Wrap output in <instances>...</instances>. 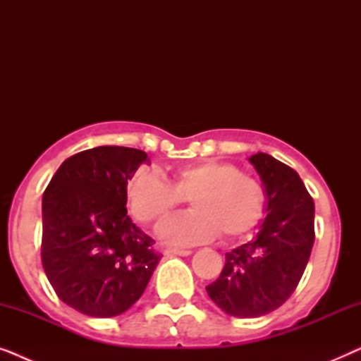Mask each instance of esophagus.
I'll list each match as a JSON object with an SVG mask.
<instances>
[{"label":"esophagus","mask_w":361,"mask_h":361,"mask_svg":"<svg viewBox=\"0 0 361 361\" xmlns=\"http://www.w3.org/2000/svg\"><path fill=\"white\" fill-rule=\"evenodd\" d=\"M164 255H166V256H174V255H179V256H189V255H192V251H190V250L167 248V250H164Z\"/></svg>","instance_id":"1"}]
</instances>
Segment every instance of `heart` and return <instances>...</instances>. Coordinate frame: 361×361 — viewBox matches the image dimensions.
Instances as JSON below:
<instances>
[{
  "instance_id": "b5f03b06",
  "label": "heart",
  "mask_w": 361,
  "mask_h": 361,
  "mask_svg": "<svg viewBox=\"0 0 361 361\" xmlns=\"http://www.w3.org/2000/svg\"><path fill=\"white\" fill-rule=\"evenodd\" d=\"M184 200L190 202L194 212L167 219L157 228L169 245L205 243L219 233L240 238L264 216L268 195L259 179L243 174L235 164L214 159L176 167L171 182L152 171H140L126 187L128 207L141 224L164 219Z\"/></svg>"
}]
</instances>
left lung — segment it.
I'll list each match as a JSON object with an SVG mask.
<instances>
[{
	"label": "left lung",
	"mask_w": 361,
	"mask_h": 361,
	"mask_svg": "<svg viewBox=\"0 0 361 361\" xmlns=\"http://www.w3.org/2000/svg\"><path fill=\"white\" fill-rule=\"evenodd\" d=\"M268 195L266 219L253 241L225 255L220 278L207 286L233 317H261L281 307L302 278L315 240L314 200L302 179L273 156H251Z\"/></svg>",
	"instance_id": "left-lung-1"
}]
</instances>
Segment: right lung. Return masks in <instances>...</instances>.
<instances>
[{
	"instance_id": "obj_1",
	"label": "right lung",
	"mask_w": 361,
	"mask_h": 361,
	"mask_svg": "<svg viewBox=\"0 0 361 361\" xmlns=\"http://www.w3.org/2000/svg\"><path fill=\"white\" fill-rule=\"evenodd\" d=\"M145 151L98 146L62 162L42 195L41 258L59 299L90 317L126 312L161 255L126 215V187Z\"/></svg>"
}]
</instances>
